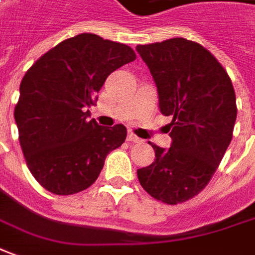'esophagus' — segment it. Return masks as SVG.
<instances>
[{"mask_svg": "<svg viewBox=\"0 0 255 255\" xmlns=\"http://www.w3.org/2000/svg\"><path fill=\"white\" fill-rule=\"evenodd\" d=\"M128 141H131V143H140L141 140L134 134V133H131V131H129L128 133Z\"/></svg>", "mask_w": 255, "mask_h": 255, "instance_id": "34e87169", "label": "esophagus"}]
</instances>
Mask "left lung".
<instances>
[{"label": "left lung", "mask_w": 255, "mask_h": 255, "mask_svg": "<svg viewBox=\"0 0 255 255\" xmlns=\"http://www.w3.org/2000/svg\"><path fill=\"white\" fill-rule=\"evenodd\" d=\"M136 51L155 82L159 111L172 117L171 147L148 141L155 159L137 169L138 182L158 201L184 203L208 184L231 144L235 89L224 66L198 43L176 37Z\"/></svg>", "instance_id": "8db88e82"}]
</instances>
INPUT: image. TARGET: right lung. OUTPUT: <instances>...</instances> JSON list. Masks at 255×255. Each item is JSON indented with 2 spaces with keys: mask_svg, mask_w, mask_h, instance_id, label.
<instances>
[{
  "mask_svg": "<svg viewBox=\"0 0 255 255\" xmlns=\"http://www.w3.org/2000/svg\"><path fill=\"white\" fill-rule=\"evenodd\" d=\"M136 59L129 45L82 33L51 48L22 79L15 122L26 164L45 190L69 196L97 180L126 128L89 119V107L114 71Z\"/></svg>",
  "mask_w": 255,
  "mask_h": 255,
  "instance_id": "right-lung-1",
  "label": "right lung"
}]
</instances>
